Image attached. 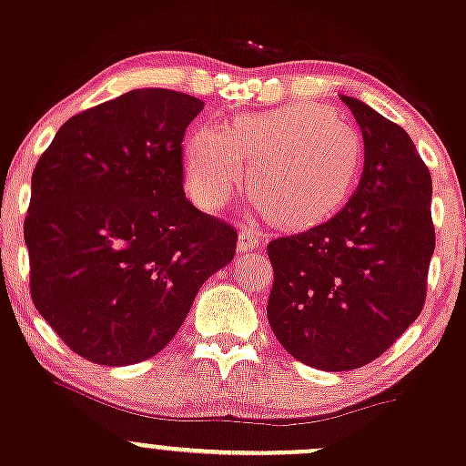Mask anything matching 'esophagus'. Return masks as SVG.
<instances>
[{"instance_id":"1","label":"esophagus","mask_w":466,"mask_h":466,"mask_svg":"<svg viewBox=\"0 0 466 466\" xmlns=\"http://www.w3.org/2000/svg\"><path fill=\"white\" fill-rule=\"evenodd\" d=\"M261 243H263L261 234H258L254 228H249V225H243L241 232H238V249H241V252H248V249H258L261 248Z\"/></svg>"}]
</instances>
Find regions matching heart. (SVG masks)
<instances>
[{
	"label": "heart",
	"instance_id": "heart-1",
	"mask_svg": "<svg viewBox=\"0 0 466 466\" xmlns=\"http://www.w3.org/2000/svg\"><path fill=\"white\" fill-rule=\"evenodd\" d=\"M364 145L349 125L315 105H288L205 125L185 143L183 171L196 205L217 212L246 185L279 228L306 229L335 217L360 183Z\"/></svg>",
	"mask_w": 466,
	"mask_h": 466
}]
</instances>
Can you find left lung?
Masks as SVG:
<instances>
[{"label": "left lung", "mask_w": 466, "mask_h": 466, "mask_svg": "<svg viewBox=\"0 0 466 466\" xmlns=\"http://www.w3.org/2000/svg\"><path fill=\"white\" fill-rule=\"evenodd\" d=\"M364 138L360 187L335 217L268 246V321L301 364L352 370L404 335L427 301L431 171L395 122L341 96Z\"/></svg>", "instance_id": "1"}]
</instances>
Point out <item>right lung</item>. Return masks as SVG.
<instances>
[{
	"label": "right lung",
	"mask_w": 466,
	"mask_h": 466,
	"mask_svg": "<svg viewBox=\"0 0 466 466\" xmlns=\"http://www.w3.org/2000/svg\"><path fill=\"white\" fill-rule=\"evenodd\" d=\"M203 102L134 89L68 117L24 218L31 299L76 355L127 366L169 344L237 228L189 203L183 138Z\"/></svg>",
	"instance_id": "right-lung-1"
}]
</instances>
